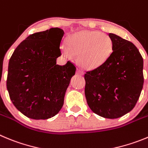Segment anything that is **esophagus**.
Listing matches in <instances>:
<instances>
[{
  "label": "esophagus",
  "instance_id": "obj_1",
  "mask_svg": "<svg viewBox=\"0 0 148 148\" xmlns=\"http://www.w3.org/2000/svg\"><path fill=\"white\" fill-rule=\"evenodd\" d=\"M77 73H78V75H83L84 74V73L83 70H81V69H78V70H77Z\"/></svg>",
  "mask_w": 148,
  "mask_h": 148
}]
</instances>
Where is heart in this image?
Returning a JSON list of instances; mask_svg holds the SVG:
<instances>
[{
	"label": "heart",
	"instance_id": "1",
	"mask_svg": "<svg viewBox=\"0 0 148 148\" xmlns=\"http://www.w3.org/2000/svg\"><path fill=\"white\" fill-rule=\"evenodd\" d=\"M113 51L110 36L97 31H82L71 35L67 40L63 52L68 58L78 55V62L86 70L102 66Z\"/></svg>",
	"mask_w": 148,
	"mask_h": 148
}]
</instances>
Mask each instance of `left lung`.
<instances>
[{
  "instance_id": "1",
  "label": "left lung",
  "mask_w": 148,
  "mask_h": 148,
  "mask_svg": "<svg viewBox=\"0 0 148 148\" xmlns=\"http://www.w3.org/2000/svg\"><path fill=\"white\" fill-rule=\"evenodd\" d=\"M113 51L98 68L85 73V96L90 109L104 118H119L131 112L142 92L143 59L132 42L108 34Z\"/></svg>"
}]
</instances>
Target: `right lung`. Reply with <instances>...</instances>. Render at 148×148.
Masks as SVG:
<instances>
[{"instance_id":"obj_1","label":"right lung","mask_w":148,"mask_h":148,"mask_svg":"<svg viewBox=\"0 0 148 148\" xmlns=\"http://www.w3.org/2000/svg\"><path fill=\"white\" fill-rule=\"evenodd\" d=\"M64 31L51 28L31 34L11 56L6 87L12 103L25 116L46 120L57 114L76 67L68 61L56 64L62 55Z\"/></svg>"}]
</instances>
